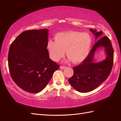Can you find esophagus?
I'll return each instance as SVG.
<instances>
[{"mask_svg":"<svg viewBox=\"0 0 121 121\" xmlns=\"http://www.w3.org/2000/svg\"><path fill=\"white\" fill-rule=\"evenodd\" d=\"M66 68V66H60V69H64Z\"/></svg>","mask_w":121,"mask_h":121,"instance_id":"obj_1","label":"esophagus"}]
</instances>
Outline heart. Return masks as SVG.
I'll list each match as a JSON object with an SVG mask.
<instances>
[{"mask_svg": "<svg viewBox=\"0 0 121 121\" xmlns=\"http://www.w3.org/2000/svg\"><path fill=\"white\" fill-rule=\"evenodd\" d=\"M56 40H49L47 48L51 58L58 61L66 55L74 63H80L88 56L92 44L88 33L77 31L61 32L56 36Z\"/></svg>", "mask_w": 121, "mask_h": 121, "instance_id": "heart-1", "label": "heart"}]
</instances>
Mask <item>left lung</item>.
Returning a JSON list of instances; mask_svg holds the SVG:
<instances>
[{"label": "left lung", "instance_id": "1", "mask_svg": "<svg viewBox=\"0 0 121 121\" xmlns=\"http://www.w3.org/2000/svg\"><path fill=\"white\" fill-rule=\"evenodd\" d=\"M90 30L95 36V39L100 38L102 31ZM99 48H104L106 58L100 62L95 63L94 53ZM113 49L111 42L106 36L100 38L95 43L87 58L80 65L74 66V74L69 79V82L76 91L87 92L96 88L106 80L111 73L113 64Z\"/></svg>", "mask_w": 121, "mask_h": 121}]
</instances>
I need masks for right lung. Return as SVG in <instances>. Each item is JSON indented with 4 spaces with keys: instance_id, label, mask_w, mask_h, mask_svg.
Segmentation results:
<instances>
[{
    "instance_id": "1",
    "label": "right lung",
    "mask_w": 121,
    "mask_h": 121,
    "mask_svg": "<svg viewBox=\"0 0 121 121\" xmlns=\"http://www.w3.org/2000/svg\"><path fill=\"white\" fill-rule=\"evenodd\" d=\"M48 31L46 29L24 31L9 48L8 66L11 78L18 86L30 93L43 91L60 67L49 56Z\"/></svg>"
}]
</instances>
